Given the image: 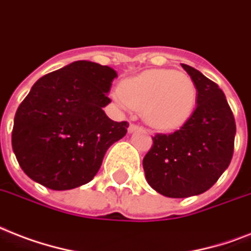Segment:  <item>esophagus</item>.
Returning a JSON list of instances; mask_svg holds the SVG:
<instances>
[{
	"label": "esophagus",
	"instance_id": "esophagus-1",
	"mask_svg": "<svg viewBox=\"0 0 251 251\" xmlns=\"http://www.w3.org/2000/svg\"><path fill=\"white\" fill-rule=\"evenodd\" d=\"M136 129H139V127H137L136 124H131V126L128 127V132H129V133H132V132H135Z\"/></svg>",
	"mask_w": 251,
	"mask_h": 251
}]
</instances>
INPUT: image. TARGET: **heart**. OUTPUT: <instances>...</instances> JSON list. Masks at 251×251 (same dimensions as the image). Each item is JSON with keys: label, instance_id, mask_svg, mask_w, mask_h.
Segmentation results:
<instances>
[{"label": "heart", "instance_id": "heart-1", "mask_svg": "<svg viewBox=\"0 0 251 251\" xmlns=\"http://www.w3.org/2000/svg\"><path fill=\"white\" fill-rule=\"evenodd\" d=\"M115 99L126 108L143 110L144 120L154 129L172 131L191 116L196 86L184 72L154 69L124 81Z\"/></svg>", "mask_w": 251, "mask_h": 251}]
</instances>
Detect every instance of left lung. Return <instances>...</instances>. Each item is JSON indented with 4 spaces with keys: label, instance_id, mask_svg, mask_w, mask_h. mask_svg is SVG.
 <instances>
[{
    "label": "left lung",
    "instance_id": "obj_1",
    "mask_svg": "<svg viewBox=\"0 0 251 251\" xmlns=\"http://www.w3.org/2000/svg\"><path fill=\"white\" fill-rule=\"evenodd\" d=\"M198 91L196 108L176 132L153 137L143 168L149 186L168 198L199 195L230 164L236 122L224 93L195 68L182 64Z\"/></svg>",
    "mask_w": 251,
    "mask_h": 251
}]
</instances>
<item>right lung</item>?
<instances>
[{"label": "right lung", "instance_id": "obj_1", "mask_svg": "<svg viewBox=\"0 0 251 251\" xmlns=\"http://www.w3.org/2000/svg\"><path fill=\"white\" fill-rule=\"evenodd\" d=\"M116 72L79 60L43 75L15 112L11 145L22 170L51 190L90 182L112 144L127 133L102 108Z\"/></svg>", "mask_w": 251, "mask_h": 251}]
</instances>
